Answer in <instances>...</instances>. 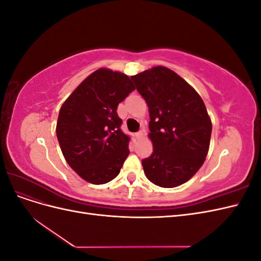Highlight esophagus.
<instances>
[{"label":"esophagus","mask_w":261,"mask_h":261,"mask_svg":"<svg viewBox=\"0 0 261 261\" xmlns=\"http://www.w3.org/2000/svg\"><path fill=\"white\" fill-rule=\"evenodd\" d=\"M145 129H141L140 132H138V133H136V138L139 140V139H141L144 137V135H145Z\"/></svg>","instance_id":"esophagus-1"}]
</instances>
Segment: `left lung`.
I'll list each match as a JSON object with an SVG mask.
<instances>
[{
	"label": "left lung",
	"instance_id": "1",
	"mask_svg": "<svg viewBox=\"0 0 261 261\" xmlns=\"http://www.w3.org/2000/svg\"><path fill=\"white\" fill-rule=\"evenodd\" d=\"M149 110L153 152L141 161L147 178L164 188L191 179L209 151L212 124L201 97L178 74L154 66L132 76Z\"/></svg>",
	"mask_w": 261,
	"mask_h": 261
}]
</instances>
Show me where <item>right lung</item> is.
Segmentation results:
<instances>
[{
  "label": "right lung",
  "instance_id": "obj_1",
  "mask_svg": "<svg viewBox=\"0 0 261 261\" xmlns=\"http://www.w3.org/2000/svg\"><path fill=\"white\" fill-rule=\"evenodd\" d=\"M135 90L130 78L99 68L62 105L57 136L66 162L83 179L101 185L115 178L129 154L116 109Z\"/></svg>",
  "mask_w": 261,
  "mask_h": 261
}]
</instances>
